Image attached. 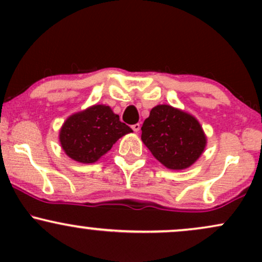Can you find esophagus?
Listing matches in <instances>:
<instances>
[{
  "instance_id": "obj_1",
  "label": "esophagus",
  "mask_w": 262,
  "mask_h": 262,
  "mask_svg": "<svg viewBox=\"0 0 262 262\" xmlns=\"http://www.w3.org/2000/svg\"><path fill=\"white\" fill-rule=\"evenodd\" d=\"M140 127H141L140 123H135V124L132 125V129H133V130L135 132V133H138V132L140 130Z\"/></svg>"
}]
</instances>
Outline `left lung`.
<instances>
[{"label":"left lung","mask_w":262,"mask_h":262,"mask_svg":"<svg viewBox=\"0 0 262 262\" xmlns=\"http://www.w3.org/2000/svg\"><path fill=\"white\" fill-rule=\"evenodd\" d=\"M141 140L156 160L170 170L187 169L202 155L207 144L200 122L167 104L150 111L141 127Z\"/></svg>","instance_id":"obj_1"}]
</instances>
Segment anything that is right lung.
I'll return each mask as SVG.
<instances>
[{
  "instance_id": "right-lung-1",
  "label": "right lung",
  "mask_w": 262,
  "mask_h": 262,
  "mask_svg": "<svg viewBox=\"0 0 262 262\" xmlns=\"http://www.w3.org/2000/svg\"><path fill=\"white\" fill-rule=\"evenodd\" d=\"M111 107L95 104L66 119L59 139L65 154L82 164L96 162L123 135L132 133Z\"/></svg>"
}]
</instances>
